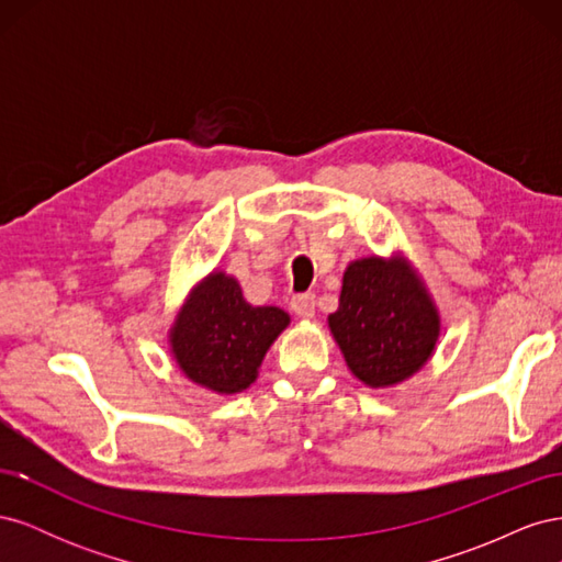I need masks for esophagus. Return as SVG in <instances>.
I'll use <instances>...</instances> for the list:
<instances>
[{"label":"esophagus","instance_id":"1","mask_svg":"<svg viewBox=\"0 0 562 562\" xmlns=\"http://www.w3.org/2000/svg\"><path fill=\"white\" fill-rule=\"evenodd\" d=\"M291 310L300 316V318H312L314 310H316V295L314 293H302L295 295L291 300Z\"/></svg>","mask_w":562,"mask_h":562}]
</instances>
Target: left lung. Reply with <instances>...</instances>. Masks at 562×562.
I'll list each match as a JSON object with an SVG mask.
<instances>
[{
    "instance_id": "obj_1",
    "label": "left lung",
    "mask_w": 562,
    "mask_h": 562,
    "mask_svg": "<svg viewBox=\"0 0 562 562\" xmlns=\"http://www.w3.org/2000/svg\"><path fill=\"white\" fill-rule=\"evenodd\" d=\"M330 333L349 370L368 386H389L417 372L436 347L440 318L405 262L363 258L347 267Z\"/></svg>"
}]
</instances>
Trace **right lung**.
Returning <instances> with one entry per match:
<instances>
[{
    "label": "right lung",
    "mask_w": 562,
    "mask_h": 562,
    "mask_svg": "<svg viewBox=\"0 0 562 562\" xmlns=\"http://www.w3.org/2000/svg\"><path fill=\"white\" fill-rule=\"evenodd\" d=\"M288 321L279 307H252L236 279L217 271L178 314L171 347L192 382L217 394H236L258 378L267 349Z\"/></svg>",
    "instance_id": "1"
}]
</instances>
